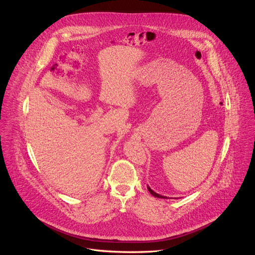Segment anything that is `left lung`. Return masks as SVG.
Returning <instances> with one entry per match:
<instances>
[{
  "label": "left lung",
  "instance_id": "left-lung-1",
  "mask_svg": "<svg viewBox=\"0 0 255 255\" xmlns=\"http://www.w3.org/2000/svg\"><path fill=\"white\" fill-rule=\"evenodd\" d=\"M148 191H149V193L152 195V196H154V197H156V198H160V199H166V197H163V196H160V195H158V194H156L155 192H153L149 187H148Z\"/></svg>",
  "mask_w": 255,
  "mask_h": 255
}]
</instances>
